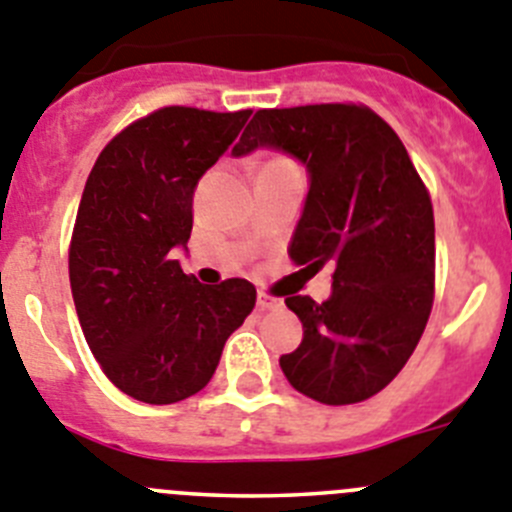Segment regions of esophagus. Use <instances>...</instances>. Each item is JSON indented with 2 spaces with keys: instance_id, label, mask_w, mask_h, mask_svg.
I'll use <instances>...</instances> for the list:
<instances>
[{
  "instance_id": "obj_1",
  "label": "esophagus",
  "mask_w": 512,
  "mask_h": 512,
  "mask_svg": "<svg viewBox=\"0 0 512 512\" xmlns=\"http://www.w3.org/2000/svg\"><path fill=\"white\" fill-rule=\"evenodd\" d=\"M256 304H259V309H284V302H281V299H276V297H269V294H264V292H259V297H256Z\"/></svg>"
}]
</instances>
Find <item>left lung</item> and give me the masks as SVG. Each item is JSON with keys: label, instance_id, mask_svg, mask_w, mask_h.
<instances>
[{"label": "left lung", "instance_id": "left-lung-1", "mask_svg": "<svg viewBox=\"0 0 512 512\" xmlns=\"http://www.w3.org/2000/svg\"><path fill=\"white\" fill-rule=\"evenodd\" d=\"M274 149L307 167L289 243L299 266L330 264L325 302L287 297L304 337L287 381L327 406L375 396L406 365L434 302V210L396 131L353 103L256 111L233 157Z\"/></svg>", "mask_w": 512, "mask_h": 512}]
</instances>
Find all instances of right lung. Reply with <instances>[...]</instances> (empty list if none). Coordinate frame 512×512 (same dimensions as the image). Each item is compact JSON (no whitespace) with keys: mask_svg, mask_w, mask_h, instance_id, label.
<instances>
[{"mask_svg":"<svg viewBox=\"0 0 512 512\" xmlns=\"http://www.w3.org/2000/svg\"><path fill=\"white\" fill-rule=\"evenodd\" d=\"M248 116L167 106L111 139L88 175L70 241L75 312L103 373L142 403L208 386L256 304L251 281L203 287L175 259L187 251L200 177Z\"/></svg>","mask_w":512,"mask_h":512,"instance_id":"add662e5","label":"right lung"}]
</instances>
